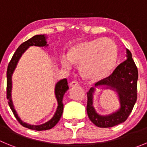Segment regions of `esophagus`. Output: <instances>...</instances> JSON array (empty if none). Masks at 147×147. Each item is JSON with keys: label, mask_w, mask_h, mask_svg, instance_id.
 <instances>
[{"label": "esophagus", "mask_w": 147, "mask_h": 147, "mask_svg": "<svg viewBox=\"0 0 147 147\" xmlns=\"http://www.w3.org/2000/svg\"><path fill=\"white\" fill-rule=\"evenodd\" d=\"M79 85H79V83L76 81H73L70 83V86L73 87V88H74V87H79Z\"/></svg>", "instance_id": "obj_1"}]
</instances>
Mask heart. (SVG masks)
Wrapping results in <instances>:
<instances>
[{
  "label": "heart",
  "instance_id": "1",
  "mask_svg": "<svg viewBox=\"0 0 147 147\" xmlns=\"http://www.w3.org/2000/svg\"><path fill=\"white\" fill-rule=\"evenodd\" d=\"M119 49L113 40L97 38L76 44L68 51V56H61V63L70 68L71 63L80 65L82 76L88 80H102L110 74L118 59Z\"/></svg>",
  "mask_w": 147,
  "mask_h": 147
}]
</instances>
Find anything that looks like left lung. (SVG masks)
<instances>
[{"mask_svg":"<svg viewBox=\"0 0 147 147\" xmlns=\"http://www.w3.org/2000/svg\"><path fill=\"white\" fill-rule=\"evenodd\" d=\"M127 57L110 76L95 84V87L102 85L117 92L121 105L119 110L108 115H98L93 106L95 88L93 87L87 93L88 115L90 120L97 127L107 128L123 123L127 119L136 104L138 72L132 58V54L128 49H127Z\"/></svg>","mask_w":147,"mask_h":147,"instance_id":"obj_1","label":"left lung"}]
</instances>
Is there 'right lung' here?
<instances>
[{
    "label": "right lung",
    "instance_id": "obj_1",
    "mask_svg": "<svg viewBox=\"0 0 147 147\" xmlns=\"http://www.w3.org/2000/svg\"><path fill=\"white\" fill-rule=\"evenodd\" d=\"M32 45H35V46H39V47H43V46H47V42H46V37L44 34H40V35H35L33 37L28 40L26 42H23L21 45L18 47L16 51L15 52L14 55H13L12 58H11V61L9 62V65H8L7 71H6V78H7V82H6V98L8 99V104L9 105L10 108H11V111H12L13 114L15 116L18 122L21 124L23 127L28 128V129H33V130L37 131H42V130H47V129H51L52 127H54L56 124H57L58 121L60 119L61 116H62V112H63V103H62V98L64 96V94L65 92L67 91L68 89V86H67V79H63V80H60L57 83V85L55 86V95L56 98L57 100L58 106L57 109L56 110L55 114L52 117V119L49 120V121L45 122V124H42L41 125H31L23 122L21 119L19 118V116L17 114L16 110L14 108V105L12 103V100H11V76L12 74L15 71V67H16L17 64H18V61L21 57L22 54L25 52L26 49H28L29 46H32Z\"/></svg>",
    "mask_w": 147,
    "mask_h": 147
}]
</instances>
